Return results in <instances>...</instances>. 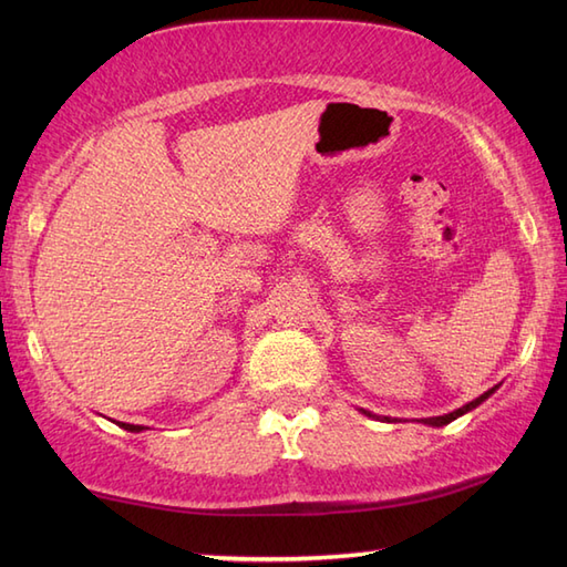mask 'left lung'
<instances>
[{
    "instance_id": "1",
    "label": "left lung",
    "mask_w": 567,
    "mask_h": 567,
    "mask_svg": "<svg viewBox=\"0 0 567 567\" xmlns=\"http://www.w3.org/2000/svg\"><path fill=\"white\" fill-rule=\"evenodd\" d=\"M492 394V390H487L485 394H480L477 400H473V402H467L465 406H461V409H455V412H451V414H443V416H431V419H424V424H431V426H445V424H451L453 419H457V416H463L465 412H470V409H475L480 402H485L487 396ZM368 414V412H365ZM370 416V414H368Z\"/></svg>"
}]
</instances>
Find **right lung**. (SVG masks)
<instances>
[{"mask_svg": "<svg viewBox=\"0 0 567 567\" xmlns=\"http://www.w3.org/2000/svg\"><path fill=\"white\" fill-rule=\"evenodd\" d=\"M118 426L126 429V431H143V429H146V426H136V424H122V421H118Z\"/></svg>", "mask_w": 567, "mask_h": 567, "instance_id": "1", "label": "right lung"}]
</instances>
